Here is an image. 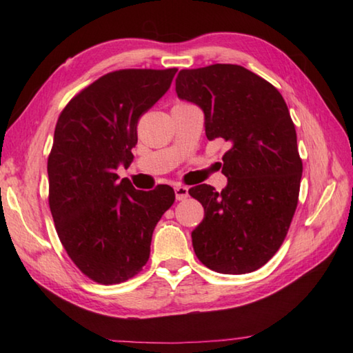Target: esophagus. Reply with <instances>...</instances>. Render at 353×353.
Wrapping results in <instances>:
<instances>
[{
	"mask_svg": "<svg viewBox=\"0 0 353 353\" xmlns=\"http://www.w3.org/2000/svg\"><path fill=\"white\" fill-rule=\"evenodd\" d=\"M174 192H176V199H177L179 201H181V200H186V199L190 197L188 188H186V186H176Z\"/></svg>",
	"mask_w": 353,
	"mask_h": 353,
	"instance_id": "34e87169",
	"label": "esophagus"
}]
</instances>
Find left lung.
<instances>
[{"mask_svg":"<svg viewBox=\"0 0 353 353\" xmlns=\"http://www.w3.org/2000/svg\"><path fill=\"white\" fill-rule=\"evenodd\" d=\"M176 92L203 109L208 139L228 144L226 188L188 191L205 209L191 234L194 252L214 272H254L279 250L299 201L303 165L287 103L267 80L232 63L179 71Z\"/></svg>","mask_w":353,"mask_h":353,"instance_id":"1","label":"left lung"}]
</instances>
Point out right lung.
<instances>
[{"label": "right lung", "mask_w": 353, "mask_h": 353, "mask_svg": "<svg viewBox=\"0 0 353 353\" xmlns=\"http://www.w3.org/2000/svg\"><path fill=\"white\" fill-rule=\"evenodd\" d=\"M177 68L118 70L72 97L59 115L48 156V205L56 232L89 279L112 285L137 276L150 258L157 221L174 190H134L117 168L133 161L138 121L168 91Z\"/></svg>", "instance_id": "1"}]
</instances>
